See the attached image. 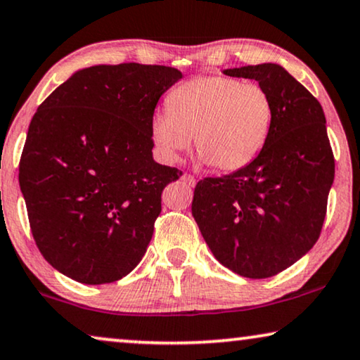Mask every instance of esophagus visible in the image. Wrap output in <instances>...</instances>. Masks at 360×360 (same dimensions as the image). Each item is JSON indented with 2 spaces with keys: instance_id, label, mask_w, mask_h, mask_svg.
I'll return each instance as SVG.
<instances>
[{
  "instance_id": "esophagus-1",
  "label": "esophagus",
  "mask_w": 360,
  "mask_h": 360,
  "mask_svg": "<svg viewBox=\"0 0 360 360\" xmlns=\"http://www.w3.org/2000/svg\"><path fill=\"white\" fill-rule=\"evenodd\" d=\"M181 179H184V181H186V184L191 185V186L196 184V179H195L193 175H190V174H184V176H181Z\"/></svg>"
}]
</instances>
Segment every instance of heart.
<instances>
[{"label": "heart", "mask_w": 360, "mask_h": 360, "mask_svg": "<svg viewBox=\"0 0 360 360\" xmlns=\"http://www.w3.org/2000/svg\"><path fill=\"white\" fill-rule=\"evenodd\" d=\"M150 124L155 146L176 160L195 137L196 152L216 170L248 167L264 149L274 121L272 98L259 83L203 75L181 83Z\"/></svg>", "instance_id": "obj_1"}]
</instances>
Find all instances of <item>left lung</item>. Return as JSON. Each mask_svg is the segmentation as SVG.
<instances>
[{
  "mask_svg": "<svg viewBox=\"0 0 360 360\" xmlns=\"http://www.w3.org/2000/svg\"><path fill=\"white\" fill-rule=\"evenodd\" d=\"M272 98L274 121L264 149L244 169L206 176L191 213L224 267L248 278L274 277L316 243L334 180V155L319 101L277 63L228 68Z\"/></svg>",
  "mask_w": 360,
  "mask_h": 360,
  "instance_id": "left-lung-1",
  "label": "left lung"
}]
</instances>
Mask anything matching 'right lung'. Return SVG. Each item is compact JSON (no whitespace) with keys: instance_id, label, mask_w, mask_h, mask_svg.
Instances as JSON below:
<instances>
[{"instance_id":"add662e5","label":"right lung","mask_w":360,"mask_h":360,"mask_svg":"<svg viewBox=\"0 0 360 360\" xmlns=\"http://www.w3.org/2000/svg\"><path fill=\"white\" fill-rule=\"evenodd\" d=\"M181 78L164 65L83 68L29 124L19 186L44 259L80 283L116 282L146 254L162 191L181 170L152 159L159 98Z\"/></svg>"}]
</instances>
